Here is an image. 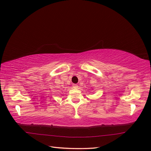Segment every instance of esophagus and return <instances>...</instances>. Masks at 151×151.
<instances>
[{"mask_svg":"<svg viewBox=\"0 0 151 151\" xmlns=\"http://www.w3.org/2000/svg\"><path fill=\"white\" fill-rule=\"evenodd\" d=\"M73 88H75V89H76V88H78V85L77 84H73Z\"/></svg>","mask_w":151,"mask_h":151,"instance_id":"1","label":"esophagus"}]
</instances>
